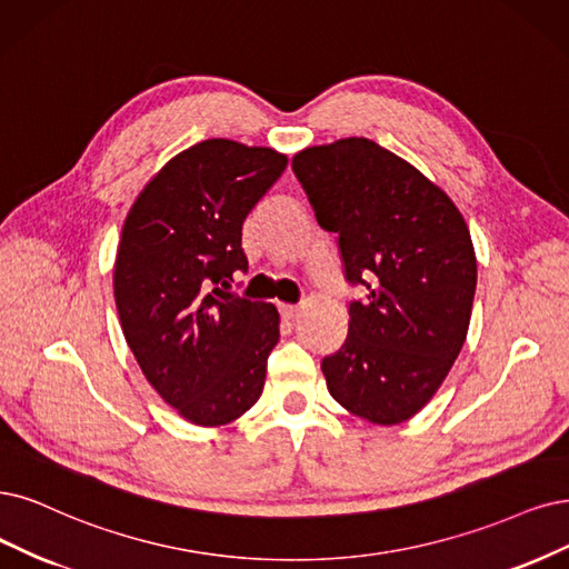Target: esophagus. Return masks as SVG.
<instances>
[{
    "label": "esophagus",
    "mask_w": 569,
    "mask_h": 569,
    "mask_svg": "<svg viewBox=\"0 0 569 569\" xmlns=\"http://www.w3.org/2000/svg\"><path fill=\"white\" fill-rule=\"evenodd\" d=\"M279 311H281V317H283V321H296L298 317H300V311H298V307H292V305H279Z\"/></svg>",
    "instance_id": "1"
}]
</instances>
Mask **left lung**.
Instances as JSON below:
<instances>
[{"label": "left lung", "instance_id": "obj_1", "mask_svg": "<svg viewBox=\"0 0 569 569\" xmlns=\"http://www.w3.org/2000/svg\"><path fill=\"white\" fill-rule=\"evenodd\" d=\"M323 229L340 234L345 273L366 286L345 345L321 370L330 396L372 425L408 422L443 385L467 340L476 250L452 199L368 138L292 157Z\"/></svg>", "mask_w": 569, "mask_h": 569}]
</instances>
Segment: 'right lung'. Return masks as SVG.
<instances>
[{
	"instance_id": "right-lung-1",
	"label": "right lung",
	"mask_w": 569,
	"mask_h": 569,
	"mask_svg": "<svg viewBox=\"0 0 569 569\" xmlns=\"http://www.w3.org/2000/svg\"><path fill=\"white\" fill-rule=\"evenodd\" d=\"M286 166L271 147L197 142L161 166L123 220L114 260L123 338L147 382L197 427L234 422L262 393L279 311L224 288L248 269L243 220Z\"/></svg>"
}]
</instances>
